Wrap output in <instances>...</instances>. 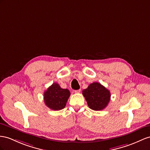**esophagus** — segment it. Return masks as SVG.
I'll list each match as a JSON object with an SVG mask.
<instances>
[{
  "instance_id": "esophagus-1",
  "label": "esophagus",
  "mask_w": 150,
  "mask_h": 150,
  "mask_svg": "<svg viewBox=\"0 0 150 150\" xmlns=\"http://www.w3.org/2000/svg\"><path fill=\"white\" fill-rule=\"evenodd\" d=\"M80 89H79V90H75L74 91V93H80Z\"/></svg>"
}]
</instances>
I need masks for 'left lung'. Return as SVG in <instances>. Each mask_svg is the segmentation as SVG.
I'll list each match as a JSON object with an SVG mask.
<instances>
[{
	"label": "left lung",
	"instance_id": "1",
	"mask_svg": "<svg viewBox=\"0 0 150 150\" xmlns=\"http://www.w3.org/2000/svg\"><path fill=\"white\" fill-rule=\"evenodd\" d=\"M87 105L91 110H102L108 105L110 101V92L100 83L93 82L82 91Z\"/></svg>",
	"mask_w": 150,
	"mask_h": 150
}]
</instances>
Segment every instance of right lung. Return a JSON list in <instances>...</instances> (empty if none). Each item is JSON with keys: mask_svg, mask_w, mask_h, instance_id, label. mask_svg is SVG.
<instances>
[{"mask_svg": "<svg viewBox=\"0 0 150 150\" xmlns=\"http://www.w3.org/2000/svg\"><path fill=\"white\" fill-rule=\"evenodd\" d=\"M44 99L45 104L52 110L63 109L70 96V93L67 89H62L58 83H53L44 92Z\"/></svg>", "mask_w": 150, "mask_h": 150, "instance_id": "add662e5", "label": "right lung"}]
</instances>
